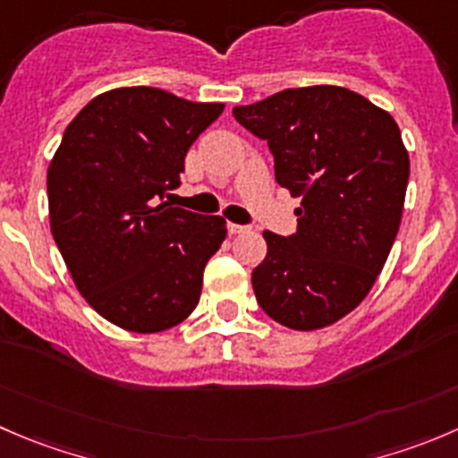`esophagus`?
<instances>
[{"label":"esophagus","mask_w":458,"mask_h":458,"mask_svg":"<svg viewBox=\"0 0 458 458\" xmlns=\"http://www.w3.org/2000/svg\"><path fill=\"white\" fill-rule=\"evenodd\" d=\"M228 233H230V234H243V233H248V225L228 224Z\"/></svg>","instance_id":"esophagus-1"}]
</instances>
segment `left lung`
<instances>
[{"label": "left lung", "mask_w": 458, "mask_h": 458, "mask_svg": "<svg viewBox=\"0 0 458 458\" xmlns=\"http://www.w3.org/2000/svg\"><path fill=\"white\" fill-rule=\"evenodd\" d=\"M233 114L268 143L275 179L301 199L295 234L264 233L257 301L295 331L328 327L365 300L401 228L410 181L401 130L365 96L333 84L284 89Z\"/></svg>", "instance_id": "obj_1"}]
</instances>
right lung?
<instances>
[{
  "mask_svg": "<svg viewBox=\"0 0 458 458\" xmlns=\"http://www.w3.org/2000/svg\"><path fill=\"white\" fill-rule=\"evenodd\" d=\"M221 111V102L121 87L64 130L47 174L51 233L80 295L111 324L158 333L197 309L225 219L163 197L179 188L190 145Z\"/></svg>",
  "mask_w": 458,
  "mask_h": 458,
  "instance_id": "right-lung-1",
  "label": "right lung"
}]
</instances>
